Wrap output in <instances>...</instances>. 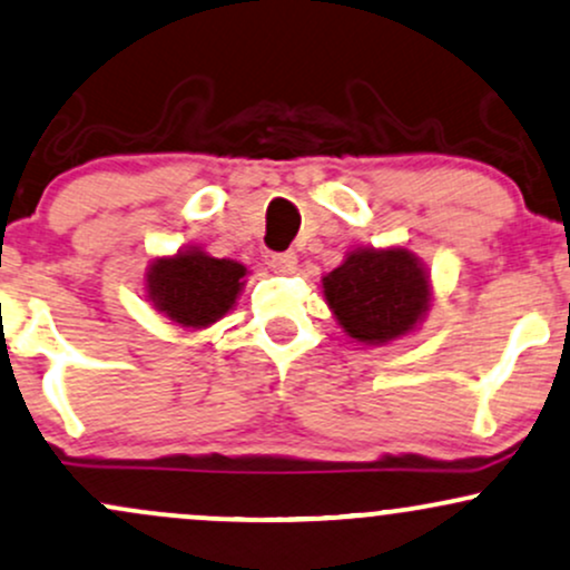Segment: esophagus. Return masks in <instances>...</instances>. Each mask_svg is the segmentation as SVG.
Returning a JSON list of instances; mask_svg holds the SVG:
<instances>
[{
	"label": "esophagus",
	"mask_w": 570,
	"mask_h": 570,
	"mask_svg": "<svg viewBox=\"0 0 570 570\" xmlns=\"http://www.w3.org/2000/svg\"><path fill=\"white\" fill-rule=\"evenodd\" d=\"M271 267L278 275H292L297 271V256L292 252H284V254H273L271 256Z\"/></svg>",
	"instance_id": "esophagus-1"
}]
</instances>
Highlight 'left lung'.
I'll return each instance as SVG.
<instances>
[{
  "label": "left lung",
  "mask_w": 570,
  "mask_h": 570,
  "mask_svg": "<svg viewBox=\"0 0 570 570\" xmlns=\"http://www.w3.org/2000/svg\"><path fill=\"white\" fill-rule=\"evenodd\" d=\"M322 295L348 337L386 346L422 327L433 281L428 265L405 246H360L324 275Z\"/></svg>",
  "instance_id": "1"
}]
</instances>
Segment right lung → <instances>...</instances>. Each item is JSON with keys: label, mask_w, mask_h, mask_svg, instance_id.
<instances>
[{"label": "right lung", "mask_w": 570, "mask_h": 570, "mask_svg": "<svg viewBox=\"0 0 570 570\" xmlns=\"http://www.w3.org/2000/svg\"><path fill=\"white\" fill-rule=\"evenodd\" d=\"M246 265L218 259L203 246L156 256L146 271V297L156 314L180 330H205L235 308L246 284Z\"/></svg>", "instance_id": "1"}]
</instances>
